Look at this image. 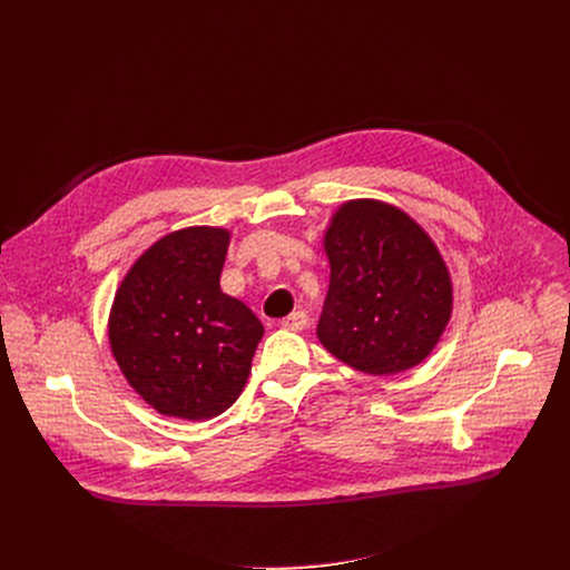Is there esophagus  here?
Instances as JSON below:
<instances>
[{
	"label": "esophagus",
	"instance_id": "obj_1",
	"mask_svg": "<svg viewBox=\"0 0 570 570\" xmlns=\"http://www.w3.org/2000/svg\"><path fill=\"white\" fill-rule=\"evenodd\" d=\"M307 323H309V316L305 312H293L286 318H282V327H286V331H303Z\"/></svg>",
	"mask_w": 570,
	"mask_h": 570
}]
</instances>
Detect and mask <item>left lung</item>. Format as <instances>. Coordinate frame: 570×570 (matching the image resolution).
<instances>
[{
    "mask_svg": "<svg viewBox=\"0 0 570 570\" xmlns=\"http://www.w3.org/2000/svg\"><path fill=\"white\" fill-rule=\"evenodd\" d=\"M331 286L316 335L372 376L421 365L453 314L451 273L432 237L400 207L344 203L325 230Z\"/></svg>",
    "mask_w": 570,
    "mask_h": 570,
    "instance_id": "1",
    "label": "left lung"
}]
</instances>
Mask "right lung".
I'll return each mask as SVG.
<instances>
[{
  "label": "right lung",
  "mask_w": 570,
  "mask_h": 570,
  "mask_svg": "<svg viewBox=\"0 0 570 570\" xmlns=\"http://www.w3.org/2000/svg\"><path fill=\"white\" fill-rule=\"evenodd\" d=\"M230 233L164 235L119 284L108 340L134 391L164 415L209 421L243 393L263 337L256 314L222 291Z\"/></svg>",
  "instance_id": "1"
}]
</instances>
